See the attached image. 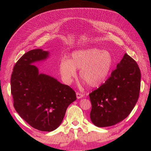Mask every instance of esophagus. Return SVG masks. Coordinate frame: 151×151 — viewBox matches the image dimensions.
Returning <instances> with one entry per match:
<instances>
[{
    "label": "esophagus",
    "instance_id": "obj_1",
    "mask_svg": "<svg viewBox=\"0 0 151 151\" xmlns=\"http://www.w3.org/2000/svg\"><path fill=\"white\" fill-rule=\"evenodd\" d=\"M76 96H77V99H80L81 98H83L84 96V95L81 93H79V92H77L76 93Z\"/></svg>",
    "mask_w": 151,
    "mask_h": 151
}]
</instances>
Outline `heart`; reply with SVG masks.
Wrapping results in <instances>:
<instances>
[{
    "label": "heart",
    "instance_id": "1",
    "mask_svg": "<svg viewBox=\"0 0 151 151\" xmlns=\"http://www.w3.org/2000/svg\"><path fill=\"white\" fill-rule=\"evenodd\" d=\"M113 63V57L109 52L89 48L74 52L70 59L62 58L59 67L62 77L66 83H71L76 76V68H81V78L90 87L96 88L106 80Z\"/></svg>",
    "mask_w": 151,
    "mask_h": 151
}]
</instances>
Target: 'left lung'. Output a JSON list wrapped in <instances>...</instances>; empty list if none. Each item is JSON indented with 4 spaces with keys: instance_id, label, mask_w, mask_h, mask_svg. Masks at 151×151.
<instances>
[{
    "instance_id": "left-lung-1",
    "label": "left lung",
    "mask_w": 151,
    "mask_h": 151,
    "mask_svg": "<svg viewBox=\"0 0 151 151\" xmlns=\"http://www.w3.org/2000/svg\"><path fill=\"white\" fill-rule=\"evenodd\" d=\"M141 74L137 62L125 53L111 76L89 95L91 120L99 127L112 126L126 118L138 101Z\"/></svg>"
}]
</instances>
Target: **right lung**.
Here are the masks:
<instances>
[{"mask_svg":"<svg viewBox=\"0 0 151 151\" xmlns=\"http://www.w3.org/2000/svg\"><path fill=\"white\" fill-rule=\"evenodd\" d=\"M48 56V52L42 49L24 53L13 68L11 89L14 107L22 119L38 130L51 132L61 124L76 94L70 86L39 74L38 68L32 65Z\"/></svg>","mask_w":151,"mask_h":151,"instance_id":"1","label":"right lung"}]
</instances>
